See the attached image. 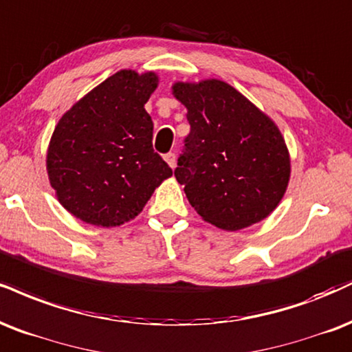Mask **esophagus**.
Returning <instances> with one entry per match:
<instances>
[{"instance_id": "esophagus-1", "label": "esophagus", "mask_w": 352, "mask_h": 352, "mask_svg": "<svg viewBox=\"0 0 352 352\" xmlns=\"http://www.w3.org/2000/svg\"><path fill=\"white\" fill-rule=\"evenodd\" d=\"M164 159H165V162H167L168 165H170L172 168L175 167V162H177V155L173 154V152H168V154H165V155H164Z\"/></svg>"}]
</instances>
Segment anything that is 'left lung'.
Here are the masks:
<instances>
[{"instance_id":"obj_1","label":"left lung","mask_w":352,"mask_h":352,"mask_svg":"<svg viewBox=\"0 0 352 352\" xmlns=\"http://www.w3.org/2000/svg\"><path fill=\"white\" fill-rule=\"evenodd\" d=\"M172 93L190 122L175 168L190 205L224 231L267 218L290 180L289 149L277 124L221 80L177 82Z\"/></svg>"}]
</instances>
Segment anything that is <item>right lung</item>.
<instances>
[{
	"label": "right lung",
	"instance_id": "obj_1",
	"mask_svg": "<svg viewBox=\"0 0 352 352\" xmlns=\"http://www.w3.org/2000/svg\"><path fill=\"white\" fill-rule=\"evenodd\" d=\"M154 72L120 70L78 100L55 126L47 175L60 205L93 226L113 228L141 213L172 168L152 149L144 104Z\"/></svg>",
	"mask_w": 352,
	"mask_h": 352
}]
</instances>
